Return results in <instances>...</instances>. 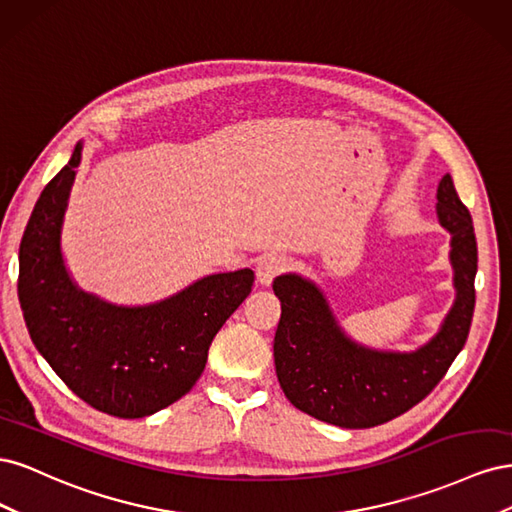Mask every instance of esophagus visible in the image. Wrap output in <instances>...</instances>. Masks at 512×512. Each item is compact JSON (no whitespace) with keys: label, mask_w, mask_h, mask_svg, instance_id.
Returning a JSON list of instances; mask_svg holds the SVG:
<instances>
[{"label":"esophagus","mask_w":512,"mask_h":512,"mask_svg":"<svg viewBox=\"0 0 512 512\" xmlns=\"http://www.w3.org/2000/svg\"><path fill=\"white\" fill-rule=\"evenodd\" d=\"M288 269V260L280 254H265L256 262V277L260 284H271L277 275Z\"/></svg>","instance_id":"34e87169"}]
</instances>
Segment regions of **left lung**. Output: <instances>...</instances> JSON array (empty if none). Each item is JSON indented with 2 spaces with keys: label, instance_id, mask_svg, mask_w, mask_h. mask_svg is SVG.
Listing matches in <instances>:
<instances>
[{
  "label": "left lung",
  "instance_id": "left-lung-1",
  "mask_svg": "<svg viewBox=\"0 0 512 512\" xmlns=\"http://www.w3.org/2000/svg\"><path fill=\"white\" fill-rule=\"evenodd\" d=\"M438 218L453 235L457 299L442 331L412 354L371 352L354 346L314 284L297 275L275 277L282 318L273 339L277 380L294 408L318 421L365 429L382 425L423 401L455 361L470 333L476 290V237L472 215L451 175L438 185Z\"/></svg>",
  "mask_w": 512,
  "mask_h": 512
}]
</instances>
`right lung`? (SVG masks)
<instances>
[{
	"label": "right lung",
	"instance_id": "right-lung-1",
	"mask_svg": "<svg viewBox=\"0 0 512 512\" xmlns=\"http://www.w3.org/2000/svg\"><path fill=\"white\" fill-rule=\"evenodd\" d=\"M81 149L46 183L27 222L19 301L34 346L74 395L104 414L143 418L190 393L215 333L252 292L254 271L209 275L149 307H113L81 292L59 250Z\"/></svg>",
	"mask_w": 512,
	"mask_h": 512
}]
</instances>
